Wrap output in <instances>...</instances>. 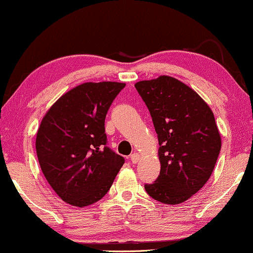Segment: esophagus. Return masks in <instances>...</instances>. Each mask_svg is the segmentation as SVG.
<instances>
[{"mask_svg": "<svg viewBox=\"0 0 253 253\" xmlns=\"http://www.w3.org/2000/svg\"><path fill=\"white\" fill-rule=\"evenodd\" d=\"M139 159H140V156L138 155V153H132V155L130 156V160H131V162H132L133 164L138 163Z\"/></svg>", "mask_w": 253, "mask_h": 253, "instance_id": "1", "label": "esophagus"}]
</instances>
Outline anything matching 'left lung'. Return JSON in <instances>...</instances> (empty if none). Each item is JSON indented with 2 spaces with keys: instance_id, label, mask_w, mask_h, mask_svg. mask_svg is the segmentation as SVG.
Segmentation results:
<instances>
[{
  "instance_id": "obj_1",
  "label": "left lung",
  "mask_w": 253,
  "mask_h": 253,
  "mask_svg": "<svg viewBox=\"0 0 253 253\" xmlns=\"http://www.w3.org/2000/svg\"><path fill=\"white\" fill-rule=\"evenodd\" d=\"M158 134L160 174L146 183L151 198L179 205L211 178L221 151L214 114L200 95L181 81L162 75L134 84Z\"/></svg>"
}]
</instances>
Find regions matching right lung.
I'll return each mask as SVG.
<instances>
[{
  "instance_id": "1",
  "label": "right lung",
  "mask_w": 253,
  "mask_h": 253,
  "mask_svg": "<svg viewBox=\"0 0 253 253\" xmlns=\"http://www.w3.org/2000/svg\"><path fill=\"white\" fill-rule=\"evenodd\" d=\"M126 84L86 83L64 94L39 126L36 151L42 174L62 201L86 207L107 194L124 164L107 146L104 120Z\"/></svg>"
}]
</instances>
